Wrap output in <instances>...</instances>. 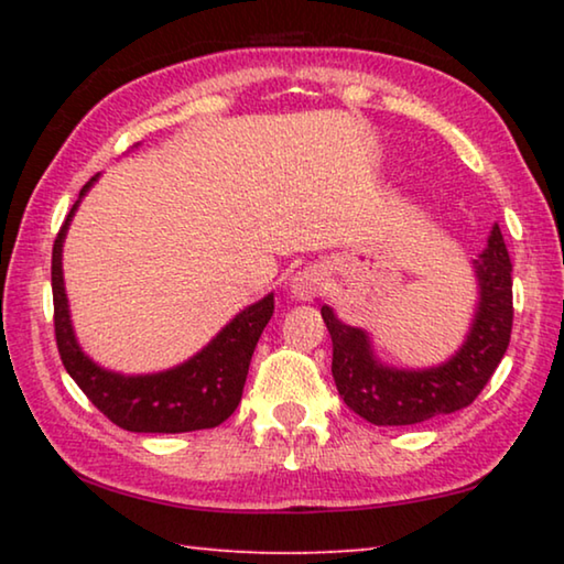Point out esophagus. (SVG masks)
I'll return each instance as SVG.
<instances>
[{"label":"esophagus","instance_id":"esophagus-1","mask_svg":"<svg viewBox=\"0 0 564 564\" xmlns=\"http://www.w3.org/2000/svg\"><path fill=\"white\" fill-rule=\"evenodd\" d=\"M323 283H326V269L323 265H308V269L299 271L291 279V293L301 301H311L323 293Z\"/></svg>","mask_w":564,"mask_h":564}]
</instances>
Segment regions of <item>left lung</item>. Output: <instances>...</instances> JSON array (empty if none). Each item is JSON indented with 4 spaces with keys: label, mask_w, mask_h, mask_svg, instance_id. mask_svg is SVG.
<instances>
[{
    "label": "left lung",
    "mask_w": 564,
    "mask_h": 564,
    "mask_svg": "<svg viewBox=\"0 0 564 564\" xmlns=\"http://www.w3.org/2000/svg\"><path fill=\"white\" fill-rule=\"evenodd\" d=\"M480 303L465 346L437 368L395 370L373 358L368 336L340 323L328 305L321 316L333 340V380L350 410L373 425H415L463 410L488 386L512 333V263L500 226L475 261Z\"/></svg>",
    "instance_id": "1"
}]
</instances>
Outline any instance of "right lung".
Listing matches in <instances>:
<instances>
[{
    "mask_svg": "<svg viewBox=\"0 0 564 564\" xmlns=\"http://www.w3.org/2000/svg\"><path fill=\"white\" fill-rule=\"evenodd\" d=\"M97 181L82 188L79 198ZM76 202L52 248L54 336L66 373L113 425L131 433H191L221 425L241 403L243 383L265 323L273 316V295L248 305L208 346L184 366L154 376H119L84 356L74 338L62 279V243Z\"/></svg>",
    "mask_w": 564,
    "mask_h": 564,
    "instance_id": "right-lung-1",
    "label": "right lung"
}]
</instances>
